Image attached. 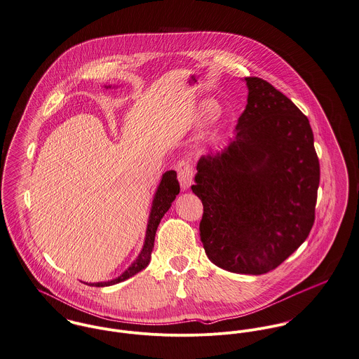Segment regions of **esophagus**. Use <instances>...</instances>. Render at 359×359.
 I'll return each mask as SVG.
<instances>
[{
	"mask_svg": "<svg viewBox=\"0 0 359 359\" xmlns=\"http://www.w3.org/2000/svg\"><path fill=\"white\" fill-rule=\"evenodd\" d=\"M177 170V179L180 182V186L183 190H189L190 186L193 184V177H194V168L189 161H179L176 165Z\"/></svg>",
	"mask_w": 359,
	"mask_h": 359,
	"instance_id": "obj_1",
	"label": "esophagus"
}]
</instances>
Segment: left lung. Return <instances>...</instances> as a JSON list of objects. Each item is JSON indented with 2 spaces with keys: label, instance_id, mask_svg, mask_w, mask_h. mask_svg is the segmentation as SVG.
Returning a JSON list of instances; mask_svg holds the SVG:
<instances>
[{
  "label": "left lung",
  "instance_id": "left-lung-1",
  "mask_svg": "<svg viewBox=\"0 0 359 359\" xmlns=\"http://www.w3.org/2000/svg\"><path fill=\"white\" fill-rule=\"evenodd\" d=\"M245 81L236 135L200 158L191 190L204 205L200 236L208 258L233 273L262 275L308 237L320 168L308 118L266 80Z\"/></svg>",
  "mask_w": 359,
  "mask_h": 359
}]
</instances>
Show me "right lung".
Returning <instances> with one entry per match:
<instances>
[{
  "mask_svg": "<svg viewBox=\"0 0 359 359\" xmlns=\"http://www.w3.org/2000/svg\"><path fill=\"white\" fill-rule=\"evenodd\" d=\"M179 191H180V186H179V182H177V177H176V172L175 170L165 172L163 176H162V180H161V183L156 189L154 201H152V208H151V214L148 217V224H147V231H145L143 250H142L140 255L137 257V259L119 278H116L114 280H109V282L90 283L88 286H112V285L121 283V282L135 276L140 271H143L144 268L149 264V258H151V252H152V248H154V240H155V233H156L158 224H159L162 216L165 215L168 212V210L170 208V205L175 201Z\"/></svg>",
  "mask_w": 359,
  "mask_h": 359,
  "instance_id": "add662e5",
  "label": "right lung"
}]
</instances>
